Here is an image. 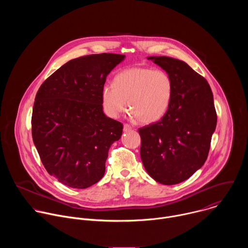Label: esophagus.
Listing matches in <instances>:
<instances>
[{
    "instance_id": "1",
    "label": "esophagus",
    "mask_w": 248,
    "mask_h": 248,
    "mask_svg": "<svg viewBox=\"0 0 248 248\" xmlns=\"http://www.w3.org/2000/svg\"><path fill=\"white\" fill-rule=\"evenodd\" d=\"M131 129H132V127H131L129 124H124V132H128V131H130Z\"/></svg>"
}]
</instances>
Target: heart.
<instances>
[{
    "label": "heart",
    "instance_id": "1",
    "mask_svg": "<svg viewBox=\"0 0 248 248\" xmlns=\"http://www.w3.org/2000/svg\"><path fill=\"white\" fill-rule=\"evenodd\" d=\"M172 92V80L164 70L135 66L120 72L113 84L103 85L101 101L105 113L113 119L125 111L127 101L130 117L148 124L165 116Z\"/></svg>",
    "mask_w": 248,
    "mask_h": 248
}]
</instances>
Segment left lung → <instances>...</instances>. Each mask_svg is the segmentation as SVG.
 Segmentation results:
<instances>
[{"label": "left lung", "instance_id": "left-lung-1", "mask_svg": "<svg viewBox=\"0 0 248 248\" xmlns=\"http://www.w3.org/2000/svg\"><path fill=\"white\" fill-rule=\"evenodd\" d=\"M147 59L170 77L173 92L165 116L138 129L140 157L153 180L176 185L189 179L208 157L217 124L213 93L186 62L170 57Z\"/></svg>", "mask_w": 248, "mask_h": 248}]
</instances>
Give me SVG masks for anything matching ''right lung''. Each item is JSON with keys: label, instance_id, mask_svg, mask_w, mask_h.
I'll use <instances>...</instances> for the list:
<instances>
[{"label": "right lung", "instance_id": "obj_1", "mask_svg": "<svg viewBox=\"0 0 248 248\" xmlns=\"http://www.w3.org/2000/svg\"><path fill=\"white\" fill-rule=\"evenodd\" d=\"M124 55L70 60L40 86L32 111V138L47 171L62 185L87 188L105 173L108 151L123 124L103 112L101 89Z\"/></svg>", "mask_w": 248, "mask_h": 248}]
</instances>
